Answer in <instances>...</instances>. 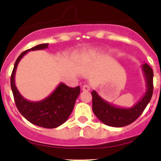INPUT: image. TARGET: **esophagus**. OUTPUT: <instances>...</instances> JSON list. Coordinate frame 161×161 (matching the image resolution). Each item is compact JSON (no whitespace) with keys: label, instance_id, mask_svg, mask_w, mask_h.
I'll list each match as a JSON object with an SVG mask.
<instances>
[{"label":"esophagus","instance_id":"34e87169","mask_svg":"<svg viewBox=\"0 0 161 161\" xmlns=\"http://www.w3.org/2000/svg\"><path fill=\"white\" fill-rule=\"evenodd\" d=\"M82 90L83 91H89L90 90V86L88 85V84H85V85L82 86Z\"/></svg>","mask_w":161,"mask_h":161}]
</instances>
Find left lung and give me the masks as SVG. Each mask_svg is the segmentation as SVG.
<instances>
[{
  "label": "left lung",
  "mask_w": 161,
  "mask_h": 161,
  "mask_svg": "<svg viewBox=\"0 0 161 161\" xmlns=\"http://www.w3.org/2000/svg\"><path fill=\"white\" fill-rule=\"evenodd\" d=\"M142 71L147 82V90L143 97L131 108H123L111 104L101 98L95 90L92 91V111L101 122L111 127H123L130 125L142 114L150 101L153 91V71L146 63L142 64Z\"/></svg>",
  "instance_id": "left-lung-1"
}]
</instances>
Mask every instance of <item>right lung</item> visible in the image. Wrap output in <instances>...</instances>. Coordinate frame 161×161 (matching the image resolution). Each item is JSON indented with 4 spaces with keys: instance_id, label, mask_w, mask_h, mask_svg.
I'll use <instances>...</instances> for the list:
<instances>
[{
    "instance_id": "add662e5",
    "label": "right lung",
    "mask_w": 161,
    "mask_h": 161,
    "mask_svg": "<svg viewBox=\"0 0 161 161\" xmlns=\"http://www.w3.org/2000/svg\"><path fill=\"white\" fill-rule=\"evenodd\" d=\"M48 43L37 45L22 52L14 63L11 75V87L14 103L21 114L35 125L46 129L57 128L65 122L74 108L76 99L80 93V87L71 88L64 83H60L56 90L47 98L40 101L32 102L24 98L17 90L14 82L16 69L20 60L31 50H43L48 47Z\"/></svg>"
}]
</instances>
